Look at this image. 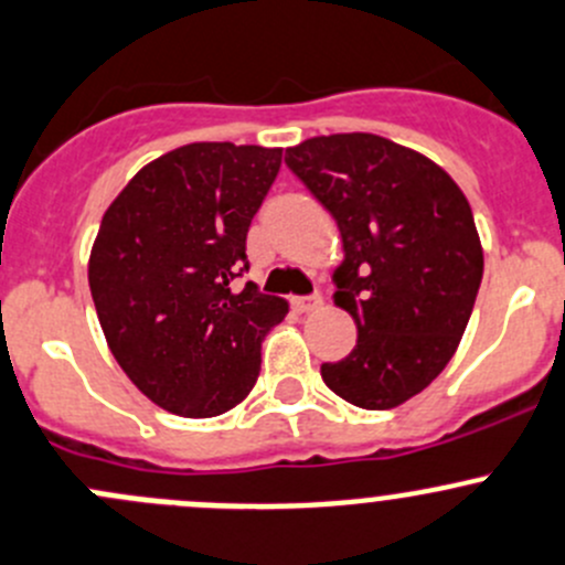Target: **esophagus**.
<instances>
[{"label": "esophagus", "instance_id": "obj_1", "mask_svg": "<svg viewBox=\"0 0 565 565\" xmlns=\"http://www.w3.org/2000/svg\"><path fill=\"white\" fill-rule=\"evenodd\" d=\"M290 305H294L296 312H310V310H318V307L323 305V299H321V294L294 296V299H290Z\"/></svg>", "mask_w": 565, "mask_h": 565}]
</instances>
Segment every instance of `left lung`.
Instances as JSON below:
<instances>
[{"instance_id":"1","label":"left lung","mask_w":565,"mask_h":565,"mask_svg":"<svg viewBox=\"0 0 565 565\" xmlns=\"http://www.w3.org/2000/svg\"><path fill=\"white\" fill-rule=\"evenodd\" d=\"M285 164L343 236L332 299L356 345L321 379L360 409H395L445 371L472 316L483 247L470 203L437 161L376 134L310 137Z\"/></svg>"}]
</instances>
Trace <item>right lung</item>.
I'll return each instance as SVG.
<instances>
[{"label": "right lung", "mask_w": 565, "mask_h": 565, "mask_svg": "<svg viewBox=\"0 0 565 565\" xmlns=\"http://www.w3.org/2000/svg\"><path fill=\"white\" fill-rule=\"evenodd\" d=\"M282 148L192 142L148 161L100 220L87 280L100 329L134 387L181 417L242 404L288 301L233 290L247 231Z\"/></svg>", "instance_id": "add662e5"}]
</instances>
